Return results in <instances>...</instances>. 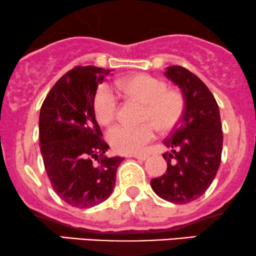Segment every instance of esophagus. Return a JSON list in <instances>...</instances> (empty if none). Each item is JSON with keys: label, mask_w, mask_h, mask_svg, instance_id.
I'll return each mask as SVG.
<instances>
[{"label": "esophagus", "mask_w": 256, "mask_h": 256, "mask_svg": "<svg viewBox=\"0 0 256 256\" xmlns=\"http://www.w3.org/2000/svg\"><path fill=\"white\" fill-rule=\"evenodd\" d=\"M132 158H138V160L144 161V160H147V158H148V155H146V154H142V155H134V156H132Z\"/></svg>", "instance_id": "esophagus-1"}]
</instances>
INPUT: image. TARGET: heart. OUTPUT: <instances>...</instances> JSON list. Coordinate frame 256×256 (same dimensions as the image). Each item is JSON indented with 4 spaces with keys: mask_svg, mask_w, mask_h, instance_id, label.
<instances>
[{
    "mask_svg": "<svg viewBox=\"0 0 256 256\" xmlns=\"http://www.w3.org/2000/svg\"><path fill=\"white\" fill-rule=\"evenodd\" d=\"M115 88L124 98L144 104L140 115L142 124H118L109 129L107 140L120 154H136L144 150L158 130L168 132L180 124L184 114L186 100L181 92L167 89L164 80L149 74H135L115 81ZM96 120L107 126L118 112V101L107 84L98 89L92 101Z\"/></svg>",
    "mask_w": 256,
    "mask_h": 256,
    "instance_id": "1",
    "label": "heart"
}]
</instances>
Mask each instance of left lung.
<instances>
[{"mask_svg":"<svg viewBox=\"0 0 256 256\" xmlns=\"http://www.w3.org/2000/svg\"><path fill=\"white\" fill-rule=\"evenodd\" d=\"M164 75L178 86L186 100L180 124L164 144L167 170L152 178V190L172 204H184L204 194L220 167L222 124L218 106L207 86L180 66H170Z\"/></svg>","mask_w":256,"mask_h":256,"instance_id":"8db88e82","label":"left lung"}]
</instances>
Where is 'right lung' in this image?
Wrapping results in <instances>:
<instances>
[{"label": "right lung", "instance_id": "right-lung-1", "mask_svg": "<svg viewBox=\"0 0 256 256\" xmlns=\"http://www.w3.org/2000/svg\"><path fill=\"white\" fill-rule=\"evenodd\" d=\"M109 69L75 67L50 89L40 112V149L55 193L76 208L107 200L124 158L106 156L109 146L92 101Z\"/></svg>", "mask_w": 256, "mask_h": 256}]
</instances>
